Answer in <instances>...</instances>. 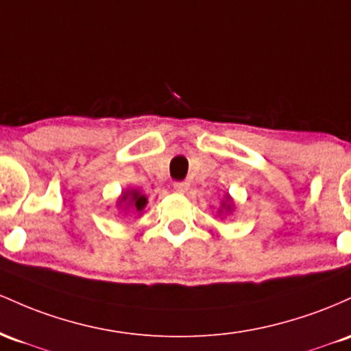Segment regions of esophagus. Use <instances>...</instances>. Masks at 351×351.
Here are the masks:
<instances>
[{
	"instance_id": "34e87169",
	"label": "esophagus",
	"mask_w": 351,
	"mask_h": 351,
	"mask_svg": "<svg viewBox=\"0 0 351 351\" xmlns=\"http://www.w3.org/2000/svg\"><path fill=\"white\" fill-rule=\"evenodd\" d=\"M174 189L179 194H184V192H187L189 182H186V180H177V182H174Z\"/></svg>"
}]
</instances>
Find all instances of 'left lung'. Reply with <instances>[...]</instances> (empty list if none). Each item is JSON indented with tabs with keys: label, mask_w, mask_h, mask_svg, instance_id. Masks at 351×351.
Returning <instances> with one entry per match:
<instances>
[{
	"label": "left lung",
	"mask_w": 351,
	"mask_h": 351,
	"mask_svg": "<svg viewBox=\"0 0 351 351\" xmlns=\"http://www.w3.org/2000/svg\"><path fill=\"white\" fill-rule=\"evenodd\" d=\"M227 200H228V197H227ZM223 206H226V204H222V207H223ZM227 208H230V206H227Z\"/></svg>",
	"instance_id": "obj_1"
}]
</instances>
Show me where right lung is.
Segmentation results:
<instances>
[{"label":"right lung","instance_id":"1","mask_svg":"<svg viewBox=\"0 0 351 351\" xmlns=\"http://www.w3.org/2000/svg\"><path fill=\"white\" fill-rule=\"evenodd\" d=\"M125 200H128V207L131 206L134 210H137V212L143 210V208L145 207V204H147L145 195H143L141 192H137V191L124 192L123 197H121V202H125Z\"/></svg>","mask_w":351,"mask_h":351}]
</instances>
